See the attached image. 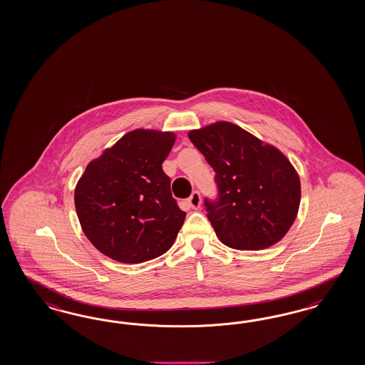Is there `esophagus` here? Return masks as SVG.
<instances>
[{"mask_svg":"<svg viewBox=\"0 0 365 365\" xmlns=\"http://www.w3.org/2000/svg\"><path fill=\"white\" fill-rule=\"evenodd\" d=\"M187 203L191 209H199L202 200H200V194H199L198 191H194V192L190 195V198L187 199Z\"/></svg>","mask_w":365,"mask_h":365,"instance_id":"obj_1","label":"esophagus"}]
</instances>
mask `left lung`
<instances>
[{
	"label": "left lung",
	"mask_w": 365,
	"mask_h": 365,
	"mask_svg": "<svg viewBox=\"0 0 365 365\" xmlns=\"http://www.w3.org/2000/svg\"><path fill=\"white\" fill-rule=\"evenodd\" d=\"M188 138L215 171L218 202L205 200L223 245L262 250L281 241L299 212L296 168L276 145L229 122L191 130Z\"/></svg>",
	"instance_id": "obj_1"
}]
</instances>
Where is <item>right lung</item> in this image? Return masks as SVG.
<instances>
[{
  "instance_id": "add662e5",
  "label": "right lung",
  "mask_w": 365,
  "mask_h": 365,
  "mask_svg": "<svg viewBox=\"0 0 365 365\" xmlns=\"http://www.w3.org/2000/svg\"><path fill=\"white\" fill-rule=\"evenodd\" d=\"M175 133L138 128L91 160L75 187V207L91 243L123 264H140L173 246L186 212L162 165Z\"/></svg>"
}]
</instances>
